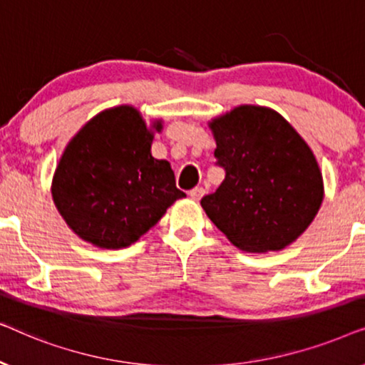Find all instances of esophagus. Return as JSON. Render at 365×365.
Listing matches in <instances>:
<instances>
[{
    "instance_id": "34e87169",
    "label": "esophagus",
    "mask_w": 365,
    "mask_h": 365,
    "mask_svg": "<svg viewBox=\"0 0 365 365\" xmlns=\"http://www.w3.org/2000/svg\"><path fill=\"white\" fill-rule=\"evenodd\" d=\"M204 192H206L204 191V187H194L189 191V197H191L192 201H199V199L204 196Z\"/></svg>"
}]
</instances>
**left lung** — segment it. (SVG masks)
I'll use <instances>...</instances> for the list:
<instances>
[{"mask_svg":"<svg viewBox=\"0 0 365 365\" xmlns=\"http://www.w3.org/2000/svg\"><path fill=\"white\" fill-rule=\"evenodd\" d=\"M207 124L226 179L201 199L204 212L241 251L287 247L311 226L324 199L312 149L266 106L241 104Z\"/></svg>","mask_w":365,"mask_h":365,"instance_id":"obj_1","label":"left lung"}]
</instances>
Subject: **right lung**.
<instances>
[{"label": "right lung", "mask_w": 365, "mask_h": 365, "mask_svg": "<svg viewBox=\"0 0 365 365\" xmlns=\"http://www.w3.org/2000/svg\"><path fill=\"white\" fill-rule=\"evenodd\" d=\"M163 119L146 124L138 108L121 104L93 116L64 148L51 196L68 227L99 249L131 246L186 197L171 164L151 154Z\"/></svg>", "instance_id": "add662e5"}]
</instances>
